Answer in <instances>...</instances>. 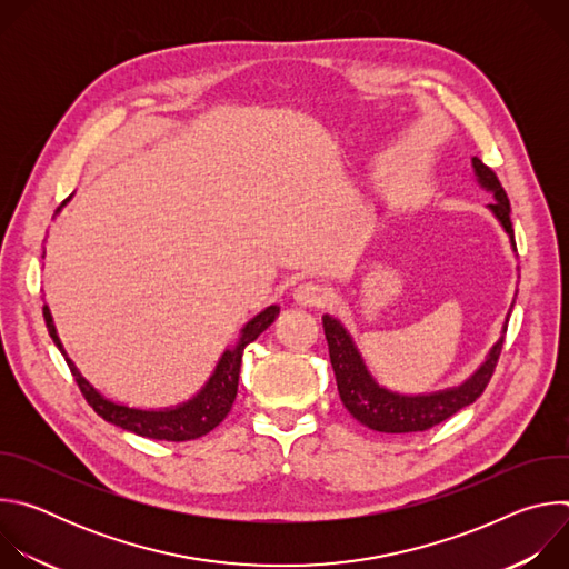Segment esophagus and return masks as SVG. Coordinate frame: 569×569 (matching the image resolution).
<instances>
[{"instance_id": "obj_1", "label": "esophagus", "mask_w": 569, "mask_h": 569, "mask_svg": "<svg viewBox=\"0 0 569 569\" xmlns=\"http://www.w3.org/2000/svg\"><path fill=\"white\" fill-rule=\"evenodd\" d=\"M292 299L297 306H303V308H319L327 303V290H323L321 286L317 283H299L295 290H292Z\"/></svg>"}]
</instances>
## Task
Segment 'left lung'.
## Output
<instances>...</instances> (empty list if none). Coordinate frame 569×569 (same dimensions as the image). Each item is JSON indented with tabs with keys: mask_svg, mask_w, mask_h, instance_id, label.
<instances>
[{
	"mask_svg": "<svg viewBox=\"0 0 569 569\" xmlns=\"http://www.w3.org/2000/svg\"><path fill=\"white\" fill-rule=\"evenodd\" d=\"M470 167H472L475 182L483 191H489L493 196L496 202L486 204V209H489L493 213V218L500 222V227L509 236L511 250L516 252V236H513V227H511V204H509V198H507L500 180L496 178V173L489 167L481 164L479 157H470ZM516 295H518V290H516ZM513 303L516 301H511V308L505 317L502 336L489 349V353L483 356L479 367L463 382L446 387V389L428 391V393H402V391H393V389L380 385L373 378V373L369 371L349 329L338 317L327 312L321 317L323 333H327V340H329V356H331L338 391H340L345 408L365 428L376 430V432H387V435L423 432V430H430L432 426L450 419L461 408H466V405L475 402L481 396L483 387L489 385L496 362H498V356H500V349H502V342H505V331H507Z\"/></svg>",
	"mask_w": 569,
	"mask_h": 569,
	"instance_id": "8db88e82",
	"label": "left lung"
}]
</instances>
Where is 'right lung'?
I'll return each mask as SVG.
<instances>
[{"mask_svg":"<svg viewBox=\"0 0 569 569\" xmlns=\"http://www.w3.org/2000/svg\"><path fill=\"white\" fill-rule=\"evenodd\" d=\"M71 196L56 209V216L71 200ZM42 259H44V254H42ZM42 312H44V321H47V329H49V336H51L53 345L64 356L80 391L86 393L88 402L92 405L94 412L101 419H106L108 423H112L117 428H123L128 432H134L139 437H148V439L193 441V439H200V437L209 435L229 415L231 405L236 400V391H238L242 351H246V347L252 345L277 319L279 306L272 303V306L263 308L261 312H257L246 323V327L240 329L236 342L229 345L220 353V358H218L211 376L207 378V382L191 398H187L178 405H169V408H134V405H128V402H121V400H114V398L106 396L99 387H94L83 373H80L76 362L67 356V351H64V347L58 338V331H56L53 315H51L47 303H44Z\"/></svg>","mask_w":569,"mask_h":569,"instance_id":"obj_1","label":"right lung"}]
</instances>
